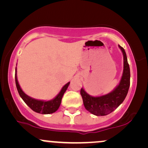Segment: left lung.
<instances>
[{"instance_id": "1", "label": "left lung", "mask_w": 148, "mask_h": 148, "mask_svg": "<svg viewBox=\"0 0 148 148\" xmlns=\"http://www.w3.org/2000/svg\"><path fill=\"white\" fill-rule=\"evenodd\" d=\"M123 55V72L118 86L111 92L99 97L90 95L84 88H81V95L86 109L97 116L106 115L123 102L128 93L130 86V69L125 49L118 45Z\"/></svg>"}]
</instances>
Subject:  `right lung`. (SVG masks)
<instances>
[{"label":"right lung","instance_id":"right-lung-1","mask_svg":"<svg viewBox=\"0 0 148 148\" xmlns=\"http://www.w3.org/2000/svg\"><path fill=\"white\" fill-rule=\"evenodd\" d=\"M15 82H16V86L17 88L18 92L21 99L33 111L36 113H41V114H51V113H55L58 109L61 103V101H62V96L70 84V82H68L64 85L60 90V91L59 92L58 94L53 99L49 100V101H45V100L36 99L33 97H30L22 90L20 87V85L18 84L17 76H16V67L15 68Z\"/></svg>","mask_w":148,"mask_h":148}]
</instances>
